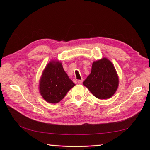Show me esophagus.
Here are the masks:
<instances>
[{
    "mask_svg": "<svg viewBox=\"0 0 150 150\" xmlns=\"http://www.w3.org/2000/svg\"><path fill=\"white\" fill-rule=\"evenodd\" d=\"M82 82H83V81H82V80H79V81H77L79 84H82Z\"/></svg>",
    "mask_w": 150,
    "mask_h": 150,
    "instance_id": "1",
    "label": "esophagus"
}]
</instances>
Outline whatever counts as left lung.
Here are the masks:
<instances>
[{
	"label": "left lung",
	"instance_id": "8db88e82",
	"mask_svg": "<svg viewBox=\"0 0 150 150\" xmlns=\"http://www.w3.org/2000/svg\"><path fill=\"white\" fill-rule=\"evenodd\" d=\"M83 84L95 97L107 99L116 92L119 86V77L110 60L103 58L92 64L91 73Z\"/></svg>",
	"mask_w": 150,
	"mask_h": 150
}]
</instances>
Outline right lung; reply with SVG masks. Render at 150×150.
<instances>
[{
	"label": "right lung",
	"mask_w": 150,
	"mask_h": 150,
	"mask_svg": "<svg viewBox=\"0 0 150 150\" xmlns=\"http://www.w3.org/2000/svg\"><path fill=\"white\" fill-rule=\"evenodd\" d=\"M75 84L63 69L62 63L52 60L44 68L39 82L41 96L47 103H58Z\"/></svg>",
	"instance_id": "right-lung-1"
}]
</instances>
